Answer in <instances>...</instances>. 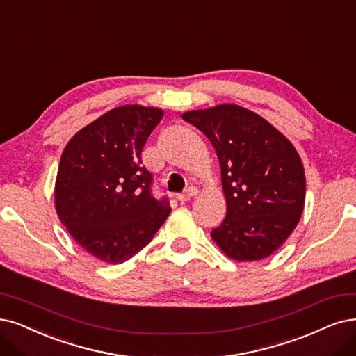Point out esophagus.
Wrapping results in <instances>:
<instances>
[{"label":"esophagus","instance_id":"esophagus-1","mask_svg":"<svg viewBox=\"0 0 356 356\" xmlns=\"http://www.w3.org/2000/svg\"><path fill=\"white\" fill-rule=\"evenodd\" d=\"M196 195H198V189H196V188H189L186 192L179 193L176 196V200L179 202H186V201H189L191 198H193V196H196Z\"/></svg>","mask_w":356,"mask_h":356}]
</instances>
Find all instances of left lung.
Wrapping results in <instances>:
<instances>
[{
  "label": "left lung",
  "instance_id": "1",
  "mask_svg": "<svg viewBox=\"0 0 356 356\" xmlns=\"http://www.w3.org/2000/svg\"><path fill=\"white\" fill-rule=\"evenodd\" d=\"M213 143L227 214L211 238L239 262L270 257L286 242L305 204V171L293 143L266 118L236 104L181 114Z\"/></svg>",
  "mask_w": 356,
  "mask_h": 356
}]
</instances>
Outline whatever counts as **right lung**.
I'll return each mask as SVG.
<instances>
[{
    "label": "right lung",
    "instance_id": "right-lung-1",
    "mask_svg": "<svg viewBox=\"0 0 356 356\" xmlns=\"http://www.w3.org/2000/svg\"><path fill=\"white\" fill-rule=\"evenodd\" d=\"M164 111L139 104L115 107L65 145L54 202L74 242L107 264H122L147 246L167 220V200L151 195L143 145Z\"/></svg>",
    "mask_w": 356,
    "mask_h": 356
}]
</instances>
